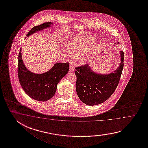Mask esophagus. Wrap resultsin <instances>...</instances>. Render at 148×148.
Here are the masks:
<instances>
[{"instance_id":"1","label":"esophagus","mask_w":148,"mask_h":148,"mask_svg":"<svg viewBox=\"0 0 148 148\" xmlns=\"http://www.w3.org/2000/svg\"><path fill=\"white\" fill-rule=\"evenodd\" d=\"M73 70H74V69H73V66H70L69 67V72L70 73H73Z\"/></svg>"}]
</instances>
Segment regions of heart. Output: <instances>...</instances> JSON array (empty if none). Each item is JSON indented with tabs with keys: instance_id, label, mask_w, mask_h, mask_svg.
<instances>
[{
	"instance_id": "heart-1",
	"label": "heart",
	"mask_w": 148,
	"mask_h": 148,
	"mask_svg": "<svg viewBox=\"0 0 148 148\" xmlns=\"http://www.w3.org/2000/svg\"><path fill=\"white\" fill-rule=\"evenodd\" d=\"M94 41V37L89 35L74 37L66 43V49L69 52L66 50L64 51L68 57H70V55L79 57L80 63L86 64L91 61L99 47V43L98 42H93ZM90 46L91 47L90 48ZM88 48L89 49L88 51Z\"/></svg>"
}]
</instances>
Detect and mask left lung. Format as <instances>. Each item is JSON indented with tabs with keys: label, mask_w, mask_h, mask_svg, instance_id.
<instances>
[{
	"label": "left lung",
	"mask_w": 148,
	"mask_h": 148,
	"mask_svg": "<svg viewBox=\"0 0 148 148\" xmlns=\"http://www.w3.org/2000/svg\"><path fill=\"white\" fill-rule=\"evenodd\" d=\"M116 44H119L117 41ZM121 62L113 72L99 73L89 64L75 68V85L78 96L82 102L89 106L101 104L110 97L115 90L124 66V54L120 51Z\"/></svg>",
	"instance_id": "obj_1"
}]
</instances>
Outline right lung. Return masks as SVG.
I'll return each mask as SVG.
<instances>
[{"instance_id":"add662e5","label":"right lung","mask_w":148,"mask_h":148,"mask_svg":"<svg viewBox=\"0 0 148 148\" xmlns=\"http://www.w3.org/2000/svg\"><path fill=\"white\" fill-rule=\"evenodd\" d=\"M53 25L52 23L47 22L35 26L28 32L27 36ZM21 50V48L18 56V76L23 89L28 96L34 100L41 101L49 100L55 94L58 84L68 73L69 63H55L51 69L45 73H32L27 69L24 63Z\"/></svg>"}]
</instances>
